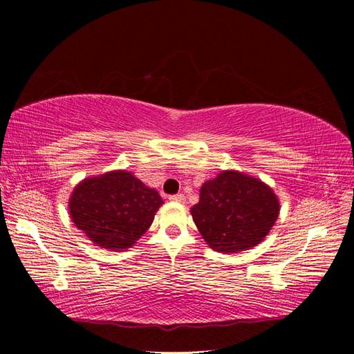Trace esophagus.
<instances>
[{
	"mask_svg": "<svg viewBox=\"0 0 354 354\" xmlns=\"http://www.w3.org/2000/svg\"><path fill=\"white\" fill-rule=\"evenodd\" d=\"M169 201L173 202H185V195L183 194H177V195H171Z\"/></svg>",
	"mask_w": 354,
	"mask_h": 354,
	"instance_id": "34e87169",
	"label": "esophagus"
}]
</instances>
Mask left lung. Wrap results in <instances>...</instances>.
Returning <instances> with one entry per match:
<instances>
[{
	"label": "left lung",
	"mask_w": 354,
	"mask_h": 354,
	"mask_svg": "<svg viewBox=\"0 0 354 354\" xmlns=\"http://www.w3.org/2000/svg\"><path fill=\"white\" fill-rule=\"evenodd\" d=\"M279 199L261 180L239 171H221L201 187L190 214L209 248L224 254L259 245L279 217Z\"/></svg>",
	"instance_id": "8db88e82"
}]
</instances>
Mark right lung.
Listing matches in <instances>:
<instances>
[{"mask_svg":"<svg viewBox=\"0 0 354 354\" xmlns=\"http://www.w3.org/2000/svg\"><path fill=\"white\" fill-rule=\"evenodd\" d=\"M164 201L128 171L84 178L69 198L72 223L94 245L122 251L151 227Z\"/></svg>","mask_w":354,"mask_h":354,"instance_id":"right-lung-1","label":"right lung"}]
</instances>
